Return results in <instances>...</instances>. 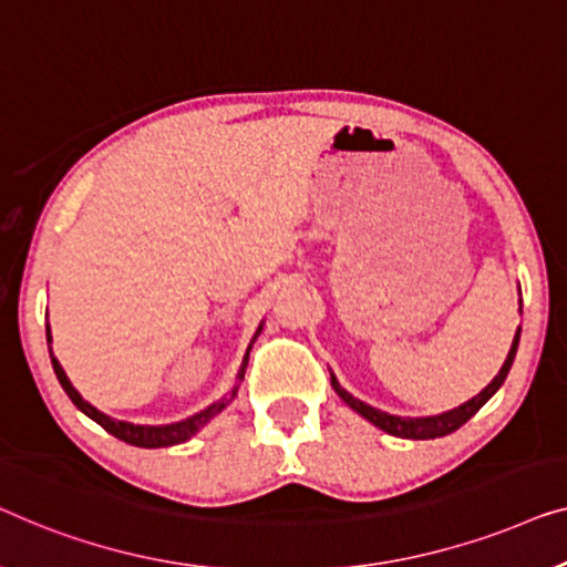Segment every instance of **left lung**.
<instances>
[{"mask_svg":"<svg viewBox=\"0 0 567 567\" xmlns=\"http://www.w3.org/2000/svg\"><path fill=\"white\" fill-rule=\"evenodd\" d=\"M519 337H522V329H516L514 341H512V349H508L506 362L501 364V370H498L496 378H493L488 385L481 390V393L470 398L467 403L457 405V409L436 413V416H413L411 419V416H393V413H385V411L374 409V405L360 401V398H354L347 388H341V382L337 380V374H333V372H331V385H333V390H337V395L341 398V401L349 405V409H352L354 413H360L362 419L370 421L372 426L382 429V432H388L390 436H401V440H436V436H446V434L457 432L462 424H467V421L473 419L475 413L481 411L483 405L488 403L493 395L498 393V388L504 385L506 374H508V370H512V364H514L516 349H519Z\"/></svg>","mask_w":567,"mask_h":567,"instance_id":"1","label":"left lung"}]
</instances>
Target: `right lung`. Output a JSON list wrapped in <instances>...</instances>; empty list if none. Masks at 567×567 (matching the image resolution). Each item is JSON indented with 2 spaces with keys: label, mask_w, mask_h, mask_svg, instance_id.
I'll use <instances>...</instances> for the list:
<instances>
[{
  "label": "right lung",
  "mask_w": 567,
  "mask_h": 567,
  "mask_svg": "<svg viewBox=\"0 0 567 567\" xmlns=\"http://www.w3.org/2000/svg\"><path fill=\"white\" fill-rule=\"evenodd\" d=\"M259 333H261V323H259L257 333H254L251 344H254V341H257ZM45 339H48V344H51V341H53V337H51V326H48V323H45ZM251 344H249V349H246L244 362H241V367H238V374H236V385L230 388L228 395H223L220 401L210 403V405H207V409H203L200 413H195V416L182 419V421H174V424H162V426L131 424V421H121V419L107 416V413H102L100 409H94V405H92L90 401H84L82 393H79V390H76L74 385H71V380L66 378V372H63L61 362L53 357V349H51V364H53L55 378H59V382H61V388L66 390V395L71 398V403H74L76 409L84 413V416H90V419L94 421V424H100L102 429H105L107 434L117 436V440L125 442V444L143 446V450H156V446H172V444H182V442L193 440V436H195L197 432H200V429H203L205 424H210V421H213L215 416H218V413H220L223 409H226V405H228L230 401H234L236 393H238V382L244 380V372H246V362H249Z\"/></svg>",
  "instance_id": "obj_1"
}]
</instances>
